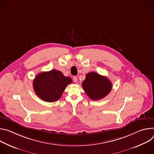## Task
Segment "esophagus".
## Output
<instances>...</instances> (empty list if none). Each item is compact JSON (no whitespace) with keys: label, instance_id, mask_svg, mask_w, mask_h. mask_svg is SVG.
I'll use <instances>...</instances> for the list:
<instances>
[{"label":"esophagus","instance_id":"34e87169","mask_svg":"<svg viewBox=\"0 0 154 154\" xmlns=\"http://www.w3.org/2000/svg\"><path fill=\"white\" fill-rule=\"evenodd\" d=\"M73 81H74L75 82H77V81H78V78H77V77H76V76H73Z\"/></svg>","mask_w":154,"mask_h":154}]
</instances>
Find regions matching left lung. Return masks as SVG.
I'll list each match as a JSON object with an SVG mask.
<instances>
[{
  "label": "left lung",
  "mask_w": 154,
  "mask_h": 154,
  "mask_svg": "<svg viewBox=\"0 0 154 154\" xmlns=\"http://www.w3.org/2000/svg\"><path fill=\"white\" fill-rule=\"evenodd\" d=\"M82 86L88 96L93 100L105 97L112 89V84L108 78L95 72H90L86 76Z\"/></svg>",
  "instance_id": "1"
}]
</instances>
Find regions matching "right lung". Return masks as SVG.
Here are the masks:
<instances>
[{"label":"right lung","mask_w":154,"mask_h":154,"mask_svg":"<svg viewBox=\"0 0 154 154\" xmlns=\"http://www.w3.org/2000/svg\"><path fill=\"white\" fill-rule=\"evenodd\" d=\"M72 82L70 77L65 76L56 70L42 72L33 81L34 91L42 100L47 102L57 101L68 84Z\"/></svg>","instance_id":"add662e5"}]
</instances>
